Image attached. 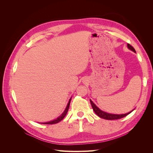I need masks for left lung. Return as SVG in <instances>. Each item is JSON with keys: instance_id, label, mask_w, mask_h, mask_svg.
<instances>
[{"instance_id": "obj_1", "label": "left lung", "mask_w": 153, "mask_h": 153, "mask_svg": "<svg viewBox=\"0 0 153 153\" xmlns=\"http://www.w3.org/2000/svg\"><path fill=\"white\" fill-rule=\"evenodd\" d=\"M128 47L129 49H130L131 50L133 51L134 52H136L135 48H134L131 45H130L129 44H128ZM90 101H91V104L92 105V109H93V110L94 111V112L96 114V115H98V116H99L100 117L104 119H106V120H115V119H119L123 118L124 117H126V115H128L129 114H130L133 111L132 110L131 112H128L127 114H120V115L111 114L105 112H103V111L101 110L99 108L97 107L96 105L93 102H92L91 100H90Z\"/></svg>"}]
</instances>
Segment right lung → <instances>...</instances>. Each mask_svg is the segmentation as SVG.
Listing matches in <instances>:
<instances>
[{
  "label": "right lung",
  "instance_id": "obj_1",
  "mask_svg": "<svg viewBox=\"0 0 153 153\" xmlns=\"http://www.w3.org/2000/svg\"><path fill=\"white\" fill-rule=\"evenodd\" d=\"M71 99L69 100V102H68V105H67V106H66V108L65 110H64V112L62 113V114L61 115V116H60L59 117H58L57 119L53 120V121H50V122H48V123H43V124H56V123H58L59 122H60L61 121H62V120L64 119V117L66 116V114H67V112H68V109H69V105H70V101H71Z\"/></svg>",
  "mask_w": 153,
  "mask_h": 153
}]
</instances>
